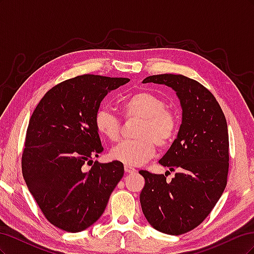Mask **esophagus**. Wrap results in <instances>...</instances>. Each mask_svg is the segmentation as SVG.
Instances as JSON below:
<instances>
[{"mask_svg": "<svg viewBox=\"0 0 254 254\" xmlns=\"http://www.w3.org/2000/svg\"><path fill=\"white\" fill-rule=\"evenodd\" d=\"M135 172H136L135 168H133L131 166H128V165L125 166V173L126 174H134Z\"/></svg>", "mask_w": 254, "mask_h": 254, "instance_id": "esophagus-1", "label": "esophagus"}]
</instances>
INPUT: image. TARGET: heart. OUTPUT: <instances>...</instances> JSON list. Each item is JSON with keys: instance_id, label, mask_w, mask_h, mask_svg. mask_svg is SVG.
<instances>
[{"instance_id": "1", "label": "heart", "mask_w": 254, "mask_h": 254, "mask_svg": "<svg viewBox=\"0 0 254 254\" xmlns=\"http://www.w3.org/2000/svg\"><path fill=\"white\" fill-rule=\"evenodd\" d=\"M165 107L162 98L148 91L135 92L122 101L120 109L124 118L141 121L135 132L139 139L120 143L110 151V158L128 166H137L155 155L156 144L160 148L170 146L178 132L179 122L176 113ZM94 125L107 140L120 139L121 121L109 110L98 109Z\"/></svg>"}]
</instances>
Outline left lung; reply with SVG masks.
I'll return each mask as SVG.
<instances>
[{"mask_svg": "<svg viewBox=\"0 0 254 254\" xmlns=\"http://www.w3.org/2000/svg\"><path fill=\"white\" fill-rule=\"evenodd\" d=\"M147 82L165 84L176 92L182 108V123L177 139L159 161L176 172L175 177L168 182L164 175L140 171L145 179L140 202L153 228L180 235L201 224L226 189L227 121L216 98L194 79L160 74L146 77L143 83Z\"/></svg>", "mask_w": 254, "mask_h": 254, "instance_id": "obj_1", "label": "left lung"}]
</instances>
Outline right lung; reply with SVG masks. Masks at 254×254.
Listing matches in <instances>:
<instances>
[{
	"label": "right lung",
	"mask_w": 254,
	"mask_h": 254,
	"mask_svg": "<svg viewBox=\"0 0 254 254\" xmlns=\"http://www.w3.org/2000/svg\"><path fill=\"white\" fill-rule=\"evenodd\" d=\"M129 80L90 74L64 80L45 93L29 120L22 174L45 218L66 232L93 225L124 175L119 161L92 159L104 150L95 112Z\"/></svg>",
	"instance_id": "obj_1"
}]
</instances>
